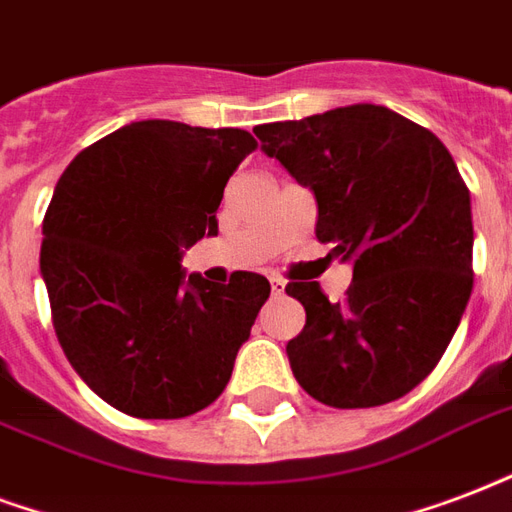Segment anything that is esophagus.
Segmentation results:
<instances>
[{
	"label": "esophagus",
	"instance_id": "34e87169",
	"mask_svg": "<svg viewBox=\"0 0 512 512\" xmlns=\"http://www.w3.org/2000/svg\"><path fill=\"white\" fill-rule=\"evenodd\" d=\"M270 286H272V294H275V297H280V294L286 291V280L278 278V275H272Z\"/></svg>",
	"mask_w": 512,
	"mask_h": 512
}]
</instances>
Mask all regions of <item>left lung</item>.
I'll return each mask as SVG.
<instances>
[{
    "label": "left lung",
    "instance_id": "8db88e82",
    "mask_svg": "<svg viewBox=\"0 0 512 512\" xmlns=\"http://www.w3.org/2000/svg\"><path fill=\"white\" fill-rule=\"evenodd\" d=\"M261 151L315 194V237L353 261L343 302L288 283L305 329L288 340L294 378L329 407L405 397L443 359L472 294L470 188L429 129L351 105L253 129Z\"/></svg>",
    "mask_w": 512,
    "mask_h": 512
}]
</instances>
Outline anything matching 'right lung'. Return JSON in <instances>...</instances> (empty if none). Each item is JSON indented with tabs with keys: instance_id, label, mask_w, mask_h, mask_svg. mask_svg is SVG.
Masks as SVG:
<instances>
[{
	"instance_id": "1",
	"label": "right lung",
	"mask_w": 512,
	"mask_h": 512,
	"mask_svg": "<svg viewBox=\"0 0 512 512\" xmlns=\"http://www.w3.org/2000/svg\"><path fill=\"white\" fill-rule=\"evenodd\" d=\"M245 129L134 121L69 161L42 221L40 272L69 364L134 418H186L221 397L270 280L183 275L180 248L218 234Z\"/></svg>"
}]
</instances>
